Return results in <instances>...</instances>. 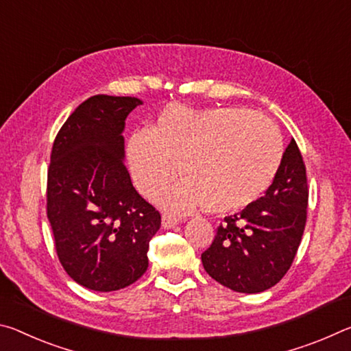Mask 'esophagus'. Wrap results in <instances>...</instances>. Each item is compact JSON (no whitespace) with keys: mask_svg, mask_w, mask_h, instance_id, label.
Masks as SVG:
<instances>
[{"mask_svg":"<svg viewBox=\"0 0 351 351\" xmlns=\"http://www.w3.org/2000/svg\"><path fill=\"white\" fill-rule=\"evenodd\" d=\"M179 221H180V217H177L176 215H172V213H168V211H165L163 216H162V226L165 228H171V227L177 226Z\"/></svg>","mask_w":351,"mask_h":351,"instance_id":"34e87169","label":"esophagus"}]
</instances>
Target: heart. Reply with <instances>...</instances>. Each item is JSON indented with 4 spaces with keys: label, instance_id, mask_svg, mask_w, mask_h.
I'll return each mask as SVG.
<instances>
[{
    "label": "heart",
    "instance_id": "heart-1",
    "mask_svg": "<svg viewBox=\"0 0 351 351\" xmlns=\"http://www.w3.org/2000/svg\"><path fill=\"white\" fill-rule=\"evenodd\" d=\"M285 146L278 129L245 108L172 106L154 130L130 136L128 157L140 191L157 197L177 179L168 204L182 211L232 215L256 202L277 177Z\"/></svg>",
    "mask_w": 351,
    "mask_h": 351
}]
</instances>
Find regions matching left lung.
I'll return each mask as SVG.
<instances>
[{
  "instance_id": "1",
  "label": "left lung",
  "mask_w": 351,
  "mask_h": 351,
  "mask_svg": "<svg viewBox=\"0 0 351 351\" xmlns=\"http://www.w3.org/2000/svg\"><path fill=\"white\" fill-rule=\"evenodd\" d=\"M306 168L295 140L266 194L238 215L223 217L202 254L206 274L226 288L256 294L272 288L294 261L306 226Z\"/></svg>"
}]
</instances>
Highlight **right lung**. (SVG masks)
<instances>
[{"instance_id": "1", "label": "right lung", "mask_w": 351, "mask_h": 351, "mask_svg": "<svg viewBox=\"0 0 351 351\" xmlns=\"http://www.w3.org/2000/svg\"><path fill=\"white\" fill-rule=\"evenodd\" d=\"M141 101L96 95L57 134L46 185V215L65 272L84 288L123 289L147 269L149 241L162 216L132 185L123 130Z\"/></svg>"}]
</instances>
